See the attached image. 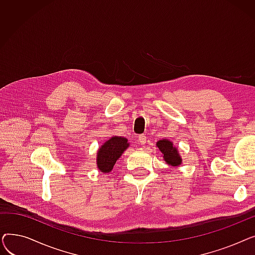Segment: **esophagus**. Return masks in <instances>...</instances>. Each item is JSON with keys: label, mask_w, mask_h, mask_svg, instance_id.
I'll return each instance as SVG.
<instances>
[{"label": "esophagus", "mask_w": 255, "mask_h": 255, "mask_svg": "<svg viewBox=\"0 0 255 255\" xmlns=\"http://www.w3.org/2000/svg\"><path fill=\"white\" fill-rule=\"evenodd\" d=\"M146 139H148V137H146L144 134L139 135V137H138V142H139V144H141V145L145 144V143H146Z\"/></svg>", "instance_id": "34e87169"}]
</instances>
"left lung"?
Wrapping results in <instances>:
<instances>
[{
    "label": "left lung",
    "instance_id": "1",
    "mask_svg": "<svg viewBox=\"0 0 255 255\" xmlns=\"http://www.w3.org/2000/svg\"><path fill=\"white\" fill-rule=\"evenodd\" d=\"M156 146L159 149V151L161 152L163 160L166 164L172 167H177L182 164L183 158L181 157L178 148L175 146L172 141L166 138L160 139L156 142Z\"/></svg>",
    "mask_w": 255,
    "mask_h": 255
}]
</instances>
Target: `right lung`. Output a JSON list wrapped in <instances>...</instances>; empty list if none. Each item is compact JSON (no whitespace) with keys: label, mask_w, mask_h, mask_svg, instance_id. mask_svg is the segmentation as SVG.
Instances as JSON below:
<instances>
[{"label":"right lung","mask_w":255,"mask_h":255,"mask_svg":"<svg viewBox=\"0 0 255 255\" xmlns=\"http://www.w3.org/2000/svg\"><path fill=\"white\" fill-rule=\"evenodd\" d=\"M128 139L122 136H112L97 151L96 164L103 173H110L117 160L129 148Z\"/></svg>","instance_id":"obj_1"}]
</instances>
